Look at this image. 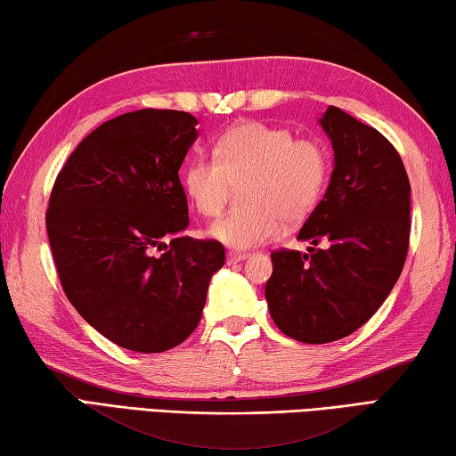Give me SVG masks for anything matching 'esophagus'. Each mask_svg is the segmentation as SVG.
I'll list each match as a JSON object with an SVG mask.
<instances>
[{"instance_id":"1","label":"esophagus","mask_w":456,"mask_h":456,"mask_svg":"<svg viewBox=\"0 0 456 456\" xmlns=\"http://www.w3.org/2000/svg\"><path fill=\"white\" fill-rule=\"evenodd\" d=\"M248 256H250L248 252H228L226 258H228V265H236V262H242Z\"/></svg>"}]
</instances>
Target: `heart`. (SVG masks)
Listing matches in <instances>:
<instances>
[{"mask_svg": "<svg viewBox=\"0 0 456 456\" xmlns=\"http://www.w3.org/2000/svg\"><path fill=\"white\" fill-rule=\"evenodd\" d=\"M330 180V151L316 138L266 122H242L214 143V158H196L182 172L186 196L196 210L214 218L234 186H242L244 208L210 226L214 240L236 250L273 240L284 222L298 224L321 202Z\"/></svg>", "mask_w": 456, "mask_h": 456, "instance_id": "b5f03b06", "label": "heart"}]
</instances>
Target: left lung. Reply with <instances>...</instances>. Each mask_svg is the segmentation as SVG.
I'll use <instances>...</instances> for the list:
<instances>
[{
	"mask_svg": "<svg viewBox=\"0 0 456 456\" xmlns=\"http://www.w3.org/2000/svg\"><path fill=\"white\" fill-rule=\"evenodd\" d=\"M321 126L334 170L298 232L313 246L270 254L265 290L278 329L308 345L345 338L377 313L403 273L411 234V183L393 143L334 106Z\"/></svg>",
	"mask_w": 456,
	"mask_h": 456,
	"instance_id": "left-lung-1",
	"label": "left lung"
}]
</instances>
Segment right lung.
<instances>
[{"mask_svg":"<svg viewBox=\"0 0 456 456\" xmlns=\"http://www.w3.org/2000/svg\"><path fill=\"white\" fill-rule=\"evenodd\" d=\"M198 119L138 110L86 135L55 178L45 212L61 289L84 321L134 353H164L202 318L224 246L186 234L180 166Z\"/></svg>","mask_w":456,"mask_h":456,"instance_id":"1","label":"right lung"}]
</instances>
